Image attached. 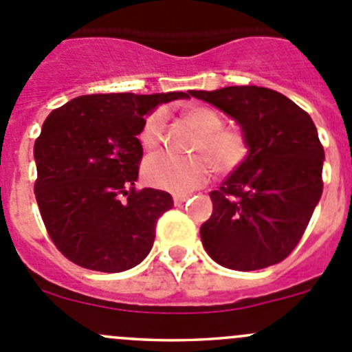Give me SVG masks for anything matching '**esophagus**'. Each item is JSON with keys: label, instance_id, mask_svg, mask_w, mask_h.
Masks as SVG:
<instances>
[{"label": "esophagus", "instance_id": "obj_1", "mask_svg": "<svg viewBox=\"0 0 352 352\" xmlns=\"http://www.w3.org/2000/svg\"><path fill=\"white\" fill-rule=\"evenodd\" d=\"M187 194H173V203L177 204V206H179V204H182L184 201H187Z\"/></svg>", "mask_w": 352, "mask_h": 352}]
</instances>
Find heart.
I'll use <instances>...</instances> for the list:
<instances>
[{"label": "heart", "instance_id": "heart-1", "mask_svg": "<svg viewBox=\"0 0 352 352\" xmlns=\"http://www.w3.org/2000/svg\"><path fill=\"white\" fill-rule=\"evenodd\" d=\"M187 122L197 131L194 149L204 153L220 172L237 170L249 156L245 135L237 129H223V118L210 107H194L186 113ZM165 110H155L146 117L139 131V142L144 149H155L165 132ZM211 165L204 156L180 158L170 153H155L146 158L142 175L149 186L170 192H187L208 180Z\"/></svg>", "mask_w": 352, "mask_h": 352}]
</instances>
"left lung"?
<instances>
[{
  "label": "left lung",
  "instance_id": "obj_1",
  "mask_svg": "<svg viewBox=\"0 0 352 352\" xmlns=\"http://www.w3.org/2000/svg\"><path fill=\"white\" fill-rule=\"evenodd\" d=\"M189 94L234 118L249 144L248 160L210 192L213 213L199 230L204 249L230 270L277 265L301 241L322 197L325 151L311 117L258 85Z\"/></svg>",
  "mask_w": 352,
  "mask_h": 352
}]
</instances>
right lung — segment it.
<instances>
[{
	"mask_svg": "<svg viewBox=\"0 0 352 352\" xmlns=\"http://www.w3.org/2000/svg\"><path fill=\"white\" fill-rule=\"evenodd\" d=\"M187 93L91 94L56 108L34 144L37 206L58 251L87 270L118 274L142 261L168 192L134 187L138 135L153 108Z\"/></svg>",
	"mask_w": 352,
	"mask_h": 352,
	"instance_id": "obj_1",
	"label": "right lung"
}]
</instances>
